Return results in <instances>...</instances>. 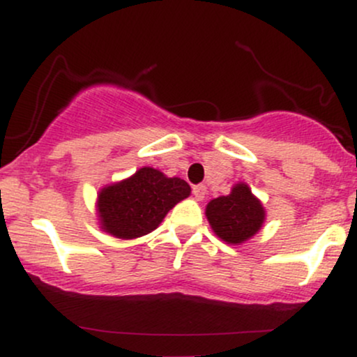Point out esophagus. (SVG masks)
I'll list each match as a JSON object with an SVG mask.
<instances>
[{"label": "esophagus", "mask_w": 357, "mask_h": 357, "mask_svg": "<svg viewBox=\"0 0 357 357\" xmlns=\"http://www.w3.org/2000/svg\"><path fill=\"white\" fill-rule=\"evenodd\" d=\"M192 195H195L198 202H202L204 196H206V186L204 184H196V186H192Z\"/></svg>", "instance_id": "34e87169"}]
</instances>
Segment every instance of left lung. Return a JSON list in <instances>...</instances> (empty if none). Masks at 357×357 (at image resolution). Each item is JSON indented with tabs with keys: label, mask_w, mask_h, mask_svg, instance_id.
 Segmentation results:
<instances>
[{
	"label": "left lung",
	"mask_w": 357,
	"mask_h": 357,
	"mask_svg": "<svg viewBox=\"0 0 357 357\" xmlns=\"http://www.w3.org/2000/svg\"><path fill=\"white\" fill-rule=\"evenodd\" d=\"M206 218L218 238L238 245L260 230L265 210L247 184L238 183L233 186L230 195L220 196L208 203Z\"/></svg>",
	"instance_id": "obj_1"
}]
</instances>
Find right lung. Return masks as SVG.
<instances>
[{
    "mask_svg": "<svg viewBox=\"0 0 357 357\" xmlns=\"http://www.w3.org/2000/svg\"><path fill=\"white\" fill-rule=\"evenodd\" d=\"M190 192L184 179L167 178L154 167H141L124 181L102 188L97 202L102 230L122 240L147 235Z\"/></svg>",
    "mask_w": 357,
    "mask_h": 357,
    "instance_id": "obj_1",
    "label": "right lung"
}]
</instances>
